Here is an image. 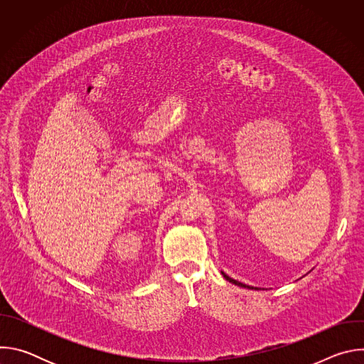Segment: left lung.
Segmentation results:
<instances>
[{
	"label": "left lung",
	"instance_id": "left-lung-1",
	"mask_svg": "<svg viewBox=\"0 0 364 364\" xmlns=\"http://www.w3.org/2000/svg\"><path fill=\"white\" fill-rule=\"evenodd\" d=\"M223 277H225L229 282H232V284H235V285H237V287H242V288H252V289H253V287H249V285H245V284H242V282H239V281H235V279L229 278V277L225 275V274H223Z\"/></svg>",
	"mask_w": 364,
	"mask_h": 364
}]
</instances>
